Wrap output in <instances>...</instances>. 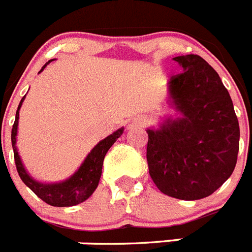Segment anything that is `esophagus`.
Masks as SVG:
<instances>
[{
    "mask_svg": "<svg viewBox=\"0 0 252 252\" xmlns=\"http://www.w3.org/2000/svg\"><path fill=\"white\" fill-rule=\"evenodd\" d=\"M139 124H140V125H142V124H144V122H142V121H140V122H139Z\"/></svg>",
    "mask_w": 252,
    "mask_h": 252,
    "instance_id": "1",
    "label": "esophagus"
}]
</instances>
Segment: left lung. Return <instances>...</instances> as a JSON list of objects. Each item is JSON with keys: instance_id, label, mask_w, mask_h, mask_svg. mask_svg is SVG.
Instances as JSON below:
<instances>
[{"instance_id": "8db88e82", "label": "left lung", "mask_w": 252, "mask_h": 252, "mask_svg": "<svg viewBox=\"0 0 252 252\" xmlns=\"http://www.w3.org/2000/svg\"><path fill=\"white\" fill-rule=\"evenodd\" d=\"M184 72L169 81V99L180 117L148 128L149 173L160 192L195 201L232 174L240 127L232 99L215 69L199 55L173 58Z\"/></svg>"}]
</instances>
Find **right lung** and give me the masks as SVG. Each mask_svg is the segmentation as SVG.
Returning <instances> with one entry per match:
<instances>
[{
  "label": "right lung",
  "instance_id": "obj_1",
  "mask_svg": "<svg viewBox=\"0 0 252 252\" xmlns=\"http://www.w3.org/2000/svg\"><path fill=\"white\" fill-rule=\"evenodd\" d=\"M51 60H49L48 63L41 68L40 72H43L44 68L50 63ZM39 72V73H40ZM25 97H22L20 101L19 107L16 111V119H15V124L12 126V131H11V144H12L13 149V158H15V164H16L17 173H19L20 178L29 188L40 198L43 199L45 203L50 204L54 207H72L77 206V204L82 203L86 199L93 194L95 188L98 187L99 179H101L102 174V165H103V160L106 157L107 151L110 150L111 146L115 144V141L119 139L124 132V127L119 128L117 131L107 136L102 141H99L94 148L92 149L84 161L82 162V165L79 166L77 171L70 178H68L64 182L60 183H53V184H44L39 183L37 180L29 175L28 171L25 170L22 161L20 159V155L17 153L16 149V136H17V125H19V111L21 108V104L24 102Z\"/></svg>",
  "mask_w": 252,
  "mask_h": 252
}]
</instances>
